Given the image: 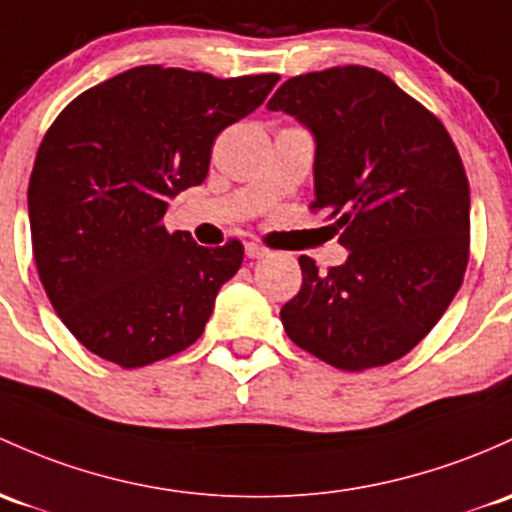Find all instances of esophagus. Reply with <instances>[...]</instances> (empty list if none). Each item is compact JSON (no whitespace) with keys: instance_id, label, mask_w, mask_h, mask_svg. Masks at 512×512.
<instances>
[{"instance_id":"34e87169","label":"esophagus","mask_w":512,"mask_h":512,"mask_svg":"<svg viewBox=\"0 0 512 512\" xmlns=\"http://www.w3.org/2000/svg\"><path fill=\"white\" fill-rule=\"evenodd\" d=\"M268 254H271V251L263 244H258V241H249V244H246V256L249 258H266Z\"/></svg>"}]
</instances>
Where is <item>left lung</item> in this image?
I'll use <instances>...</instances> for the list:
<instances>
[{
	"mask_svg": "<svg viewBox=\"0 0 512 512\" xmlns=\"http://www.w3.org/2000/svg\"><path fill=\"white\" fill-rule=\"evenodd\" d=\"M268 109L315 134V200L349 249L280 310L300 349L342 371L386 366L430 334L469 263V180L437 114L366 65L295 75Z\"/></svg>",
	"mask_w": 512,
	"mask_h": 512,
	"instance_id": "obj_1",
	"label": "left lung"
}]
</instances>
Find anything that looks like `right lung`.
Returning <instances> with one entry per match:
<instances>
[{"instance_id": "1", "label": "right lung", "mask_w": 512, "mask_h": 512, "mask_svg": "<svg viewBox=\"0 0 512 512\" xmlns=\"http://www.w3.org/2000/svg\"><path fill=\"white\" fill-rule=\"evenodd\" d=\"M276 73L214 78L139 65L75 97L38 146L29 180L34 261L73 337L124 368L168 359L205 332L244 244L207 249L163 224L200 185L219 131L261 107Z\"/></svg>"}]
</instances>
